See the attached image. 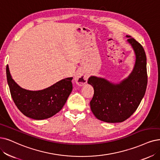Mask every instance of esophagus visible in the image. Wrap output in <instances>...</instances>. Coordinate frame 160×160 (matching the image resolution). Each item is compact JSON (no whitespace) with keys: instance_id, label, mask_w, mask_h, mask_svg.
<instances>
[{"instance_id":"esophagus-1","label":"esophagus","mask_w":160,"mask_h":160,"mask_svg":"<svg viewBox=\"0 0 160 160\" xmlns=\"http://www.w3.org/2000/svg\"><path fill=\"white\" fill-rule=\"evenodd\" d=\"M88 79V76L87 75L82 72V70H79L76 72L75 77H74V80L76 82V83L79 86L83 85L87 82Z\"/></svg>"}]
</instances>
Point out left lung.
Returning <instances> with one entry per match:
<instances>
[{
	"label": "left lung",
	"instance_id": "8db88e82",
	"mask_svg": "<svg viewBox=\"0 0 160 160\" xmlns=\"http://www.w3.org/2000/svg\"><path fill=\"white\" fill-rule=\"evenodd\" d=\"M127 37L136 55L135 67L128 78L119 84H112L94 76L88 79V83L94 88L90 102L91 110L97 119L108 123L123 122L130 118L137 110L146 90L148 75L145 51L134 38Z\"/></svg>",
	"mask_w": 160,
	"mask_h": 160
}]
</instances>
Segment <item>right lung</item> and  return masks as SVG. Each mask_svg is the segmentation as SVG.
<instances>
[{"label":"right lung","instance_id":"right-lung-1","mask_svg":"<svg viewBox=\"0 0 160 160\" xmlns=\"http://www.w3.org/2000/svg\"><path fill=\"white\" fill-rule=\"evenodd\" d=\"M6 78L16 106L25 116L33 119H47L60 112L73 89V78H69L41 91L25 90L12 79L8 65Z\"/></svg>","mask_w":160,"mask_h":160}]
</instances>
